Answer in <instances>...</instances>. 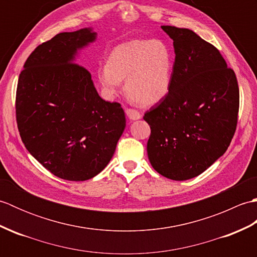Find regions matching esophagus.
<instances>
[{
	"instance_id": "obj_1",
	"label": "esophagus",
	"mask_w": 257,
	"mask_h": 257,
	"mask_svg": "<svg viewBox=\"0 0 257 257\" xmlns=\"http://www.w3.org/2000/svg\"><path fill=\"white\" fill-rule=\"evenodd\" d=\"M125 113H127V117L130 120L141 119V113L138 112L137 110H134V109H127V110H125Z\"/></svg>"
}]
</instances>
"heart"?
I'll return each mask as SVG.
<instances>
[{
  "instance_id": "b5f03b06",
  "label": "heart",
  "mask_w": 257,
  "mask_h": 257,
  "mask_svg": "<svg viewBox=\"0 0 257 257\" xmlns=\"http://www.w3.org/2000/svg\"><path fill=\"white\" fill-rule=\"evenodd\" d=\"M173 57L166 43L133 40L116 46L107 64L98 68V80L108 97L124 88L130 100L144 106L160 102L170 90Z\"/></svg>"
}]
</instances>
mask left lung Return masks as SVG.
Masks as SVG:
<instances>
[{"mask_svg": "<svg viewBox=\"0 0 257 257\" xmlns=\"http://www.w3.org/2000/svg\"><path fill=\"white\" fill-rule=\"evenodd\" d=\"M161 29L176 58L168 95L145 113L151 128L147 152L158 173L184 181L224 155L236 129L239 91L214 46L189 29Z\"/></svg>", "mask_w": 257, "mask_h": 257, "instance_id": "left-lung-1", "label": "left lung"}]
</instances>
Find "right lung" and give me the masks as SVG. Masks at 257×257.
<instances>
[{
    "label": "right lung",
    "mask_w": 257,
    "mask_h": 257,
    "mask_svg": "<svg viewBox=\"0 0 257 257\" xmlns=\"http://www.w3.org/2000/svg\"><path fill=\"white\" fill-rule=\"evenodd\" d=\"M97 40L91 27L59 33L27 58L16 90V121L26 149L48 171L86 181L107 167L125 128L123 109L103 100L76 64Z\"/></svg>",
    "instance_id": "1"
}]
</instances>
